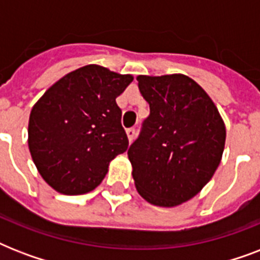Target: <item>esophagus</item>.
I'll return each mask as SVG.
<instances>
[{"label":"esophagus","instance_id":"1","mask_svg":"<svg viewBox=\"0 0 260 260\" xmlns=\"http://www.w3.org/2000/svg\"><path fill=\"white\" fill-rule=\"evenodd\" d=\"M135 135H136V129H135V128H129V129H126V136H128V140H129V143L134 142Z\"/></svg>","mask_w":260,"mask_h":260}]
</instances>
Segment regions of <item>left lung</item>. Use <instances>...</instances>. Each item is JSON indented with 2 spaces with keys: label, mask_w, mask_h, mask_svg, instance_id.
<instances>
[{
  "label": "left lung",
  "mask_w": 260,
  "mask_h": 260,
  "mask_svg": "<svg viewBox=\"0 0 260 260\" xmlns=\"http://www.w3.org/2000/svg\"><path fill=\"white\" fill-rule=\"evenodd\" d=\"M150 105L128 158L139 194L158 206H177L213 177L225 144L217 108L197 82L183 74L139 75Z\"/></svg>",
  "instance_id": "1"
}]
</instances>
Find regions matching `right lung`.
Here are the masks:
<instances>
[{
    "label": "right lung",
    "mask_w": 260,
    "mask_h": 260,
    "mask_svg": "<svg viewBox=\"0 0 260 260\" xmlns=\"http://www.w3.org/2000/svg\"><path fill=\"white\" fill-rule=\"evenodd\" d=\"M134 81L97 64L71 71L30 110L28 146L43 179L67 196L95 189L128 148L116 98Z\"/></svg>",
    "instance_id": "obj_1"
}]
</instances>
